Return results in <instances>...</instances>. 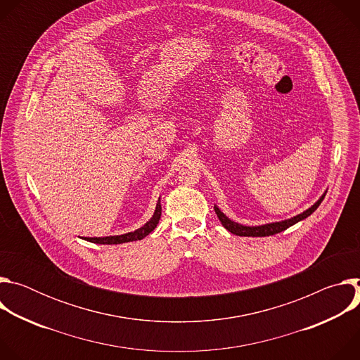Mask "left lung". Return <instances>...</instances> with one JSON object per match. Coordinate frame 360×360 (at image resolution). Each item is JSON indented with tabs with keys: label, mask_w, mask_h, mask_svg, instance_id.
Returning a JSON list of instances; mask_svg holds the SVG:
<instances>
[{
	"label": "left lung",
	"mask_w": 360,
	"mask_h": 360,
	"mask_svg": "<svg viewBox=\"0 0 360 360\" xmlns=\"http://www.w3.org/2000/svg\"><path fill=\"white\" fill-rule=\"evenodd\" d=\"M323 198H325V193L321 196V199L314 205V207H311L309 210H306L304 212H302V214H299V215H296V217H293L290 219H286V221H282V222L266 224V225H261V226H243V225H239V224L231 221L226 215H224L218 207H215L214 210H215L219 221L222 222V225L231 233H235L238 236H269V235H275V233H279V232L288 229L289 226L297 224L299 221H302V219L309 217L311 214H314L318 210L321 202L323 200Z\"/></svg>",
	"instance_id": "1"
}]
</instances>
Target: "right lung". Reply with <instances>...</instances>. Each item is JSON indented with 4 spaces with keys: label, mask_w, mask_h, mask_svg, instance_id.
<instances>
[{
    "label": "right lung",
    "mask_w": 360,
    "mask_h": 360,
    "mask_svg": "<svg viewBox=\"0 0 360 360\" xmlns=\"http://www.w3.org/2000/svg\"><path fill=\"white\" fill-rule=\"evenodd\" d=\"M161 218V202L158 200L155 212H153L152 218L139 229L129 232V233H124V235H118V236H105V238H85L89 242L94 243H104V245H117V243H125V242H132V240H141L143 239L146 235H149L153 229L157 228L158 222Z\"/></svg>",
    "instance_id": "1"
}]
</instances>
